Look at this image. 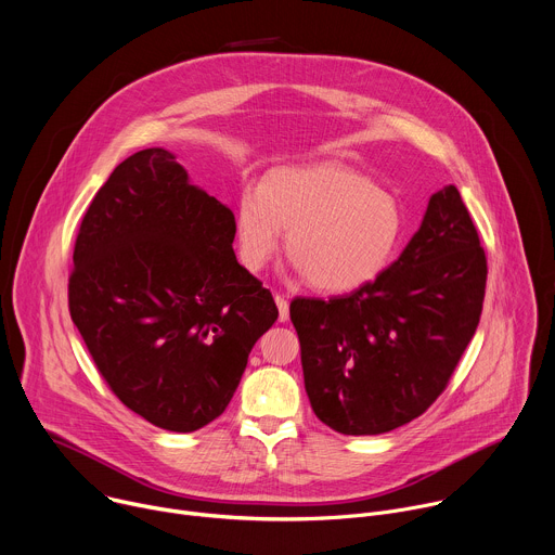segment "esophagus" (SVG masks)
<instances>
[{"label": "esophagus", "mask_w": 555, "mask_h": 555, "mask_svg": "<svg viewBox=\"0 0 555 555\" xmlns=\"http://www.w3.org/2000/svg\"><path fill=\"white\" fill-rule=\"evenodd\" d=\"M274 300H276V307H279V321L287 323V319H289V302H287V298L276 294Z\"/></svg>", "instance_id": "esophagus-1"}]
</instances>
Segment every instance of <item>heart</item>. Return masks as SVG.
Returning a JSON list of instances; mask_svg holds the SVG:
<instances>
[{
	"mask_svg": "<svg viewBox=\"0 0 555 555\" xmlns=\"http://www.w3.org/2000/svg\"><path fill=\"white\" fill-rule=\"evenodd\" d=\"M404 215L388 191L334 163L279 167L234 206V244L244 268L259 272L279 250L311 287L343 294L373 281L400 244Z\"/></svg>",
	"mask_w": 555,
	"mask_h": 555,
	"instance_id": "b5f03b06",
	"label": "heart"
}]
</instances>
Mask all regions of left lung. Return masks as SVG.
<instances>
[{
    "label": "left lung",
    "mask_w": 555,
    "mask_h": 555,
    "mask_svg": "<svg viewBox=\"0 0 555 555\" xmlns=\"http://www.w3.org/2000/svg\"><path fill=\"white\" fill-rule=\"evenodd\" d=\"M488 261L456 186L437 191L400 259L347 296L294 298L309 404L343 435H382L443 392L477 332Z\"/></svg>",
    "instance_id": "1"
}]
</instances>
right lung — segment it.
<instances>
[{"mask_svg": "<svg viewBox=\"0 0 555 555\" xmlns=\"http://www.w3.org/2000/svg\"><path fill=\"white\" fill-rule=\"evenodd\" d=\"M232 242V210L160 146L114 169L78 230L72 321L116 398L157 428L217 420L279 319Z\"/></svg>", "mask_w": 555, "mask_h": 555, "instance_id": "obj_1", "label": "right lung"}]
</instances>
